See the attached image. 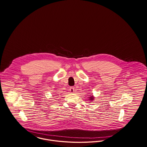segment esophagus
<instances>
[{"mask_svg": "<svg viewBox=\"0 0 147 147\" xmlns=\"http://www.w3.org/2000/svg\"><path fill=\"white\" fill-rule=\"evenodd\" d=\"M75 88L74 87H71V88H69V91H70V92L71 93H74V92H75Z\"/></svg>", "mask_w": 147, "mask_h": 147, "instance_id": "1", "label": "esophagus"}]
</instances>
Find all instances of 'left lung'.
<instances>
[{"label":"left lung","mask_w":147,"mask_h":147,"mask_svg":"<svg viewBox=\"0 0 147 147\" xmlns=\"http://www.w3.org/2000/svg\"><path fill=\"white\" fill-rule=\"evenodd\" d=\"M89 96H90V95H89ZM88 98V100H91L90 101H93V100H94V98H95V97H94L93 95H91V96H89Z\"/></svg>","instance_id":"8db88e82"}]
</instances>
